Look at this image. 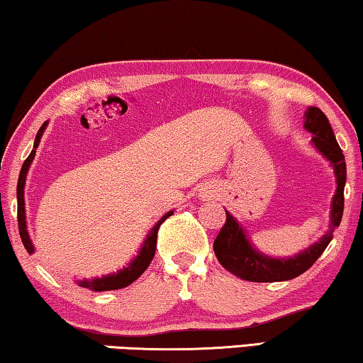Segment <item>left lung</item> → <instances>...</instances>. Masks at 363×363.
<instances>
[{"instance_id":"8db88e82","label":"left lung","mask_w":363,"mask_h":363,"mask_svg":"<svg viewBox=\"0 0 363 363\" xmlns=\"http://www.w3.org/2000/svg\"><path fill=\"white\" fill-rule=\"evenodd\" d=\"M305 128L313 135V145L318 151L333 164L334 174H336V194L331 203V223L329 231L315 245L306 247L305 251L296 254L294 257H270L259 252L238 223L233 215L226 212V221L223 228L220 230L218 236L215 238L213 251L221 266L228 272L242 280L250 282H284L306 272L313 264L318 261L333 240L334 230L340 225L344 212V186L347 169L342 150L336 142L334 132L328 117L318 107H308L305 112Z\"/></svg>"}]
</instances>
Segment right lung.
Listing matches in <instances>:
<instances>
[{
	"label": "right lung",
	"instance_id": "1",
	"mask_svg": "<svg viewBox=\"0 0 363 363\" xmlns=\"http://www.w3.org/2000/svg\"><path fill=\"white\" fill-rule=\"evenodd\" d=\"M48 122H43V125L39 128V132L35 135V142H34V150L30 151V155L27 156V160L24 161L23 167H21L19 172V179H18V225H19V235L21 240H23V245L27 250V252L32 254L34 252V245H32L29 233H27V225H26V207H24V186H26V176L27 171H29L32 160L35 156V150L39 147V142L42 138L43 130H45ZM172 215L171 212H167L166 215L161 216V220L156 223L153 228L147 236V240L140 247L138 256L133 259L132 262L128 264L127 267H123L121 270H117L116 274H109L104 275V277H96V279H84L79 280L78 285L83 286V289H89L93 291H106V290H117V289H123V286H128L132 282H135L140 275H142L145 270L148 269V266L153 261L155 257V251H156V238H158V230L163 221L167 218V216Z\"/></svg>",
	"mask_w": 363,
	"mask_h": 363
}]
</instances>
